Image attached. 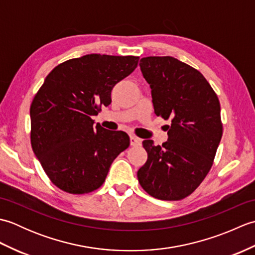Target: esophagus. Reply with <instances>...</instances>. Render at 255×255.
<instances>
[{
    "mask_svg": "<svg viewBox=\"0 0 255 255\" xmlns=\"http://www.w3.org/2000/svg\"><path fill=\"white\" fill-rule=\"evenodd\" d=\"M141 144V139L133 136V134H131L130 136V145H132V147H134V145H140Z\"/></svg>",
    "mask_w": 255,
    "mask_h": 255,
    "instance_id": "obj_1",
    "label": "esophagus"
}]
</instances>
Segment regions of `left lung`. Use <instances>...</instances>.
Wrapping results in <instances>:
<instances>
[{
    "label": "left lung",
    "instance_id": "1",
    "mask_svg": "<svg viewBox=\"0 0 255 255\" xmlns=\"http://www.w3.org/2000/svg\"><path fill=\"white\" fill-rule=\"evenodd\" d=\"M139 66L150 84L155 115L171 119V127L162 145L142 142L148 159L138 170V181L154 198L180 200L213 166L223 136L220 103L204 75L175 58L145 57Z\"/></svg>",
    "mask_w": 255,
    "mask_h": 255
}]
</instances>
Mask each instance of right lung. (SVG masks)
Returning a JSON list of instances; mask_svg holds the SVG:
<instances>
[{
	"label": "right lung",
	"instance_id": "add662e5",
	"mask_svg": "<svg viewBox=\"0 0 255 255\" xmlns=\"http://www.w3.org/2000/svg\"><path fill=\"white\" fill-rule=\"evenodd\" d=\"M139 57L92 53L58 64L30 105V143L49 180L61 191L100 188L116 156L129 147L124 131L94 126L92 116L111 104L114 86L138 66Z\"/></svg>",
	"mask_w": 255,
	"mask_h": 255
}]
</instances>
